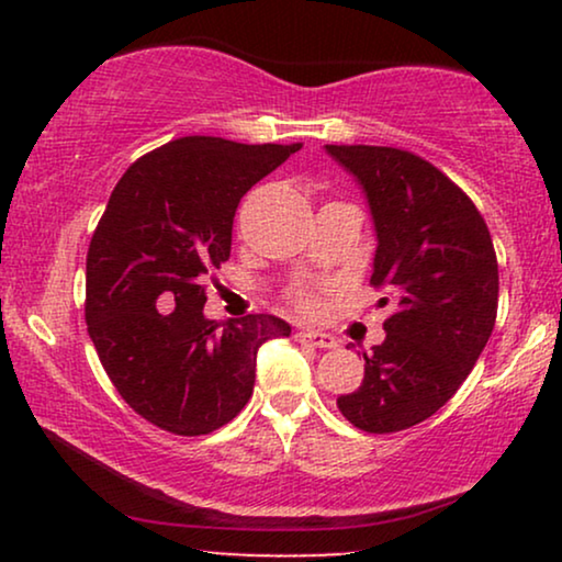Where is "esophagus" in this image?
<instances>
[{
  "instance_id": "1",
  "label": "esophagus",
  "mask_w": 562,
  "mask_h": 562,
  "mask_svg": "<svg viewBox=\"0 0 562 562\" xmlns=\"http://www.w3.org/2000/svg\"><path fill=\"white\" fill-rule=\"evenodd\" d=\"M296 340L306 342V345H314V348H335V345H337L333 335L319 333V329H299Z\"/></svg>"
}]
</instances>
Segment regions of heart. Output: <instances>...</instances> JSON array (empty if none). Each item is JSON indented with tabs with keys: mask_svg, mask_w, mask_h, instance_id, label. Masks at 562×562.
<instances>
[{
	"mask_svg": "<svg viewBox=\"0 0 562 562\" xmlns=\"http://www.w3.org/2000/svg\"><path fill=\"white\" fill-rule=\"evenodd\" d=\"M294 302H296L299 310H304V312H312L314 306H317V299H314L312 291H306V289L294 291Z\"/></svg>",
	"mask_w": 562,
	"mask_h": 562,
	"instance_id": "1",
	"label": "heart"
}]
</instances>
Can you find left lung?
I'll return each instance as SVG.
<instances>
[{
    "instance_id": "obj_1",
    "label": "left lung",
    "mask_w": 562,
    "mask_h": 562,
    "mask_svg": "<svg viewBox=\"0 0 562 562\" xmlns=\"http://www.w3.org/2000/svg\"><path fill=\"white\" fill-rule=\"evenodd\" d=\"M325 150L363 191L375 233L371 283L396 302L363 383L337 406L358 429L398 432L448 404L486 348L498 306L494 243L471 199L414 153Z\"/></svg>"
}]
</instances>
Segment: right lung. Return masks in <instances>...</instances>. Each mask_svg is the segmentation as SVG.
Returning <instances> with one entry per match:
<instances>
[{
    "label": "right lung",
    "instance_id": "add662e5",
    "mask_svg": "<svg viewBox=\"0 0 562 562\" xmlns=\"http://www.w3.org/2000/svg\"><path fill=\"white\" fill-rule=\"evenodd\" d=\"M302 145L191 135L127 168L87 256V325L120 396L173 435H210L252 394L273 314L204 317V279L229 258L240 199Z\"/></svg>",
    "mask_w": 562,
    "mask_h": 562
}]
</instances>
